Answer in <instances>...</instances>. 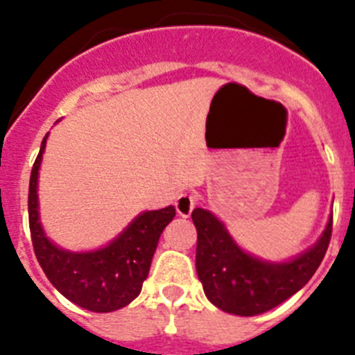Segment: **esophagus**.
<instances>
[{
	"label": "esophagus",
	"mask_w": 355,
	"mask_h": 355,
	"mask_svg": "<svg viewBox=\"0 0 355 355\" xmlns=\"http://www.w3.org/2000/svg\"><path fill=\"white\" fill-rule=\"evenodd\" d=\"M174 205L175 211L180 213L181 216H190V213L197 205V197L192 196V193H181V196H178Z\"/></svg>",
	"instance_id": "obj_1"
}]
</instances>
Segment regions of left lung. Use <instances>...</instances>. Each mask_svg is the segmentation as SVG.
I'll use <instances>...</instances> for the list:
<instances>
[{
	"label": "left lung",
	"mask_w": 355,
	"mask_h": 355,
	"mask_svg": "<svg viewBox=\"0 0 355 355\" xmlns=\"http://www.w3.org/2000/svg\"><path fill=\"white\" fill-rule=\"evenodd\" d=\"M197 227L196 268L206 297L231 315L254 316L279 306L313 277L327 252L332 216L315 247L286 263H266L245 254L216 216L192 211Z\"/></svg>",
	"instance_id": "obj_1"
}]
</instances>
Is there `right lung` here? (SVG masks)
Segmentation results:
<instances>
[{"label": "right lung", "instance_id": "1", "mask_svg": "<svg viewBox=\"0 0 355 355\" xmlns=\"http://www.w3.org/2000/svg\"><path fill=\"white\" fill-rule=\"evenodd\" d=\"M46 139L48 135L31 168L28 192L30 233L37 261L53 286L76 306L96 313L121 309L139 297L163 229L175 216L174 206L139 215L105 249L94 252L58 249L44 234L37 209V180Z\"/></svg>", "mask_w": 355, "mask_h": 355}]
</instances>
